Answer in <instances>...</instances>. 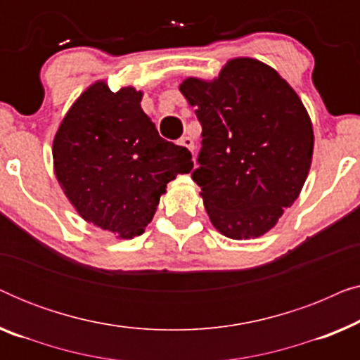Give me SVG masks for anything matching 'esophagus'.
Wrapping results in <instances>:
<instances>
[{
	"mask_svg": "<svg viewBox=\"0 0 360 360\" xmlns=\"http://www.w3.org/2000/svg\"><path fill=\"white\" fill-rule=\"evenodd\" d=\"M179 146H184V147H186V149L191 150V152H193V149H195V142H193V139H191L190 136L180 137V139H179Z\"/></svg>",
	"mask_w": 360,
	"mask_h": 360,
	"instance_id": "obj_1",
	"label": "esophagus"
}]
</instances>
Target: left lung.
<instances>
[{"mask_svg": "<svg viewBox=\"0 0 360 360\" xmlns=\"http://www.w3.org/2000/svg\"><path fill=\"white\" fill-rule=\"evenodd\" d=\"M180 91L201 124L198 169L206 213L231 239L259 238L293 205L308 176L313 127L293 88L254 58H234L213 82Z\"/></svg>", "mask_w": 360, "mask_h": 360, "instance_id": "1", "label": "left lung"}]
</instances>
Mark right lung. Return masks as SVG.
Segmentation results:
<instances>
[{"instance_id": "right-lung-1", "label": "right lung", "mask_w": 360, "mask_h": 360, "mask_svg": "<svg viewBox=\"0 0 360 360\" xmlns=\"http://www.w3.org/2000/svg\"><path fill=\"white\" fill-rule=\"evenodd\" d=\"M141 98L131 86L112 93L95 83L52 147L58 184L82 218L122 239L144 233L167 184L193 169L190 150L159 136Z\"/></svg>"}]
</instances>
